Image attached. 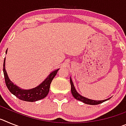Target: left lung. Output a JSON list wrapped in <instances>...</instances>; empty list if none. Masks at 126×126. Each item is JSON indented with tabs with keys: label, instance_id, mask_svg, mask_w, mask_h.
<instances>
[{
	"label": "left lung",
	"instance_id": "1",
	"mask_svg": "<svg viewBox=\"0 0 126 126\" xmlns=\"http://www.w3.org/2000/svg\"><path fill=\"white\" fill-rule=\"evenodd\" d=\"M70 83H71V93H72V94H73V96H74V98H75L76 99V100H78L81 101V102L86 103V104L94 105H98L100 104V103H103V102H105V101L108 100L110 98H109L106 99V100H91V99H88L87 98H85L84 97V96H81V94H79L76 92V90L75 87H74V84H73V81H72V79H71V78H70Z\"/></svg>",
	"mask_w": 126,
	"mask_h": 126
}]
</instances>
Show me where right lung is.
I'll return each instance as SVG.
<instances>
[{
  "label": "right lung",
  "instance_id": "right-lung-1",
  "mask_svg": "<svg viewBox=\"0 0 126 126\" xmlns=\"http://www.w3.org/2000/svg\"><path fill=\"white\" fill-rule=\"evenodd\" d=\"M6 50V53H7ZM5 57L4 59V64H3V72H4V78H5V84L9 90L12 94L15 95L17 98L21 100L26 101V102H36L40 100L41 99L44 98L46 97L50 90V86L51 82L54 78V77L57 73L59 69L53 71L48 75V76L36 88L30 89V90H23L16 85L9 79L8 75L7 74L5 68Z\"/></svg>",
  "mask_w": 126,
  "mask_h": 126
}]
</instances>
